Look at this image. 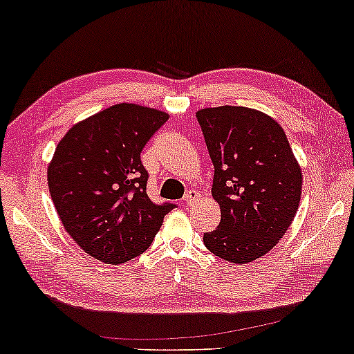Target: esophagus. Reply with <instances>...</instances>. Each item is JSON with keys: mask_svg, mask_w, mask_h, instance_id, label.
<instances>
[{"mask_svg": "<svg viewBox=\"0 0 354 354\" xmlns=\"http://www.w3.org/2000/svg\"><path fill=\"white\" fill-rule=\"evenodd\" d=\"M198 197H200V194L197 190H189L184 197V203L187 205V207H192V205L197 202Z\"/></svg>", "mask_w": 354, "mask_h": 354, "instance_id": "esophagus-1", "label": "esophagus"}]
</instances>
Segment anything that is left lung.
<instances>
[{
    "label": "left lung",
    "mask_w": 354,
    "mask_h": 354,
    "mask_svg": "<svg viewBox=\"0 0 354 354\" xmlns=\"http://www.w3.org/2000/svg\"><path fill=\"white\" fill-rule=\"evenodd\" d=\"M197 120L212 157L216 230L203 234L213 254L248 264L268 254L294 221L302 170L274 118L246 106L203 108Z\"/></svg>",
    "instance_id": "8db88e82"
}]
</instances>
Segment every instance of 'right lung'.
Segmentation results:
<instances>
[{"mask_svg":"<svg viewBox=\"0 0 354 354\" xmlns=\"http://www.w3.org/2000/svg\"><path fill=\"white\" fill-rule=\"evenodd\" d=\"M169 115L118 103L73 124L47 167L52 202L65 231L95 259L123 264L142 254L176 205L146 194L141 151Z\"/></svg>","mask_w":354,"mask_h":354,"instance_id":"add662e5","label":"right lung"}]
</instances>
